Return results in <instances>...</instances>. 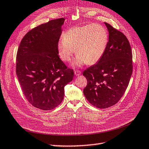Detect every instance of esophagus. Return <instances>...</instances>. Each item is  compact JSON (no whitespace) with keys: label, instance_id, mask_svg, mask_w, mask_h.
<instances>
[{"label":"esophagus","instance_id":"34e87169","mask_svg":"<svg viewBox=\"0 0 149 149\" xmlns=\"http://www.w3.org/2000/svg\"><path fill=\"white\" fill-rule=\"evenodd\" d=\"M74 74H75V75L76 76H79V75H81V72H80L79 70H76V71H75Z\"/></svg>","mask_w":149,"mask_h":149}]
</instances>
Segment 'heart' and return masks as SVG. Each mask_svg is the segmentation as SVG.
I'll return each instance as SVG.
<instances>
[{"label": "heart", "instance_id": "b5f03b06", "mask_svg": "<svg viewBox=\"0 0 149 149\" xmlns=\"http://www.w3.org/2000/svg\"><path fill=\"white\" fill-rule=\"evenodd\" d=\"M108 42L106 29L100 24H90L73 26L63 34L56 45L60 59L70 62L75 52V59L72 62L74 67L87 63H96L103 55Z\"/></svg>", "mask_w": 149, "mask_h": 149}]
</instances>
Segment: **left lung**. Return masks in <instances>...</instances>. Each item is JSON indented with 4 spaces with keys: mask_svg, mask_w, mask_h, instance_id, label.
<instances>
[{
    "mask_svg": "<svg viewBox=\"0 0 149 149\" xmlns=\"http://www.w3.org/2000/svg\"><path fill=\"white\" fill-rule=\"evenodd\" d=\"M104 24L109 32L106 50L96 64L83 72L87 81L84 94L91 104L101 109L120 101L133 70L132 52L127 38L108 23Z\"/></svg>",
    "mask_w": 149,
    "mask_h": 149,
    "instance_id": "8db88e82",
    "label": "left lung"
}]
</instances>
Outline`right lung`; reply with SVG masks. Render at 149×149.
I'll use <instances>...</instances> for the list:
<instances>
[{
  "label": "right lung",
  "instance_id": "1",
  "mask_svg": "<svg viewBox=\"0 0 149 149\" xmlns=\"http://www.w3.org/2000/svg\"><path fill=\"white\" fill-rule=\"evenodd\" d=\"M65 19L48 21L26 34L16 56V74L26 99L45 111L57 107L64 97V87L74 71L59 58L56 45Z\"/></svg>",
  "mask_w": 149,
  "mask_h": 149
}]
</instances>
